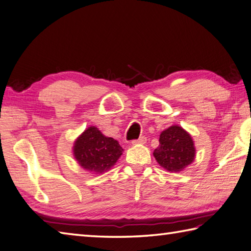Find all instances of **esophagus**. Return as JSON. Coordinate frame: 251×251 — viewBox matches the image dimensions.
Instances as JSON below:
<instances>
[{
    "label": "esophagus",
    "instance_id": "34e87169",
    "mask_svg": "<svg viewBox=\"0 0 251 251\" xmlns=\"http://www.w3.org/2000/svg\"><path fill=\"white\" fill-rule=\"evenodd\" d=\"M147 142V138L146 137H140L139 139H137V140H134V141H131V145L132 146H135V145H145Z\"/></svg>",
    "mask_w": 251,
    "mask_h": 251
}]
</instances>
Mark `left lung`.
I'll return each mask as SVG.
<instances>
[{
	"mask_svg": "<svg viewBox=\"0 0 251 251\" xmlns=\"http://www.w3.org/2000/svg\"><path fill=\"white\" fill-rule=\"evenodd\" d=\"M159 142L153 156L161 168L170 173H179L195 161L194 139L181 126L172 125L161 131Z\"/></svg>",
	"mask_w": 251,
	"mask_h": 251,
	"instance_id": "1",
	"label": "left lung"
}]
</instances>
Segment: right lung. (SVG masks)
Masks as SVG:
<instances>
[{
	"label": "right lung",
	"instance_id": "1",
	"mask_svg": "<svg viewBox=\"0 0 251 251\" xmlns=\"http://www.w3.org/2000/svg\"><path fill=\"white\" fill-rule=\"evenodd\" d=\"M73 154L83 170L100 175L115 165L123 154V148L119 141L104 136L96 126H90L74 142Z\"/></svg>",
	"mask_w": 251,
	"mask_h": 251
}]
</instances>
